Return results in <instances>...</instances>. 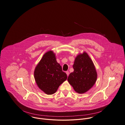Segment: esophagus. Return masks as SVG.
Returning a JSON list of instances; mask_svg holds the SVG:
<instances>
[{"label":"esophagus","mask_w":125,"mask_h":125,"mask_svg":"<svg viewBox=\"0 0 125 125\" xmlns=\"http://www.w3.org/2000/svg\"><path fill=\"white\" fill-rule=\"evenodd\" d=\"M66 74H67V76H68L69 75V72L68 71H66Z\"/></svg>","instance_id":"esophagus-1"}]
</instances>
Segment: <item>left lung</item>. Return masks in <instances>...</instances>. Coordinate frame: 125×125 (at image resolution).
Returning a JSON list of instances; mask_svg holds the SVG:
<instances>
[{
    "instance_id": "left-lung-1",
    "label": "left lung",
    "mask_w": 125,
    "mask_h": 125,
    "mask_svg": "<svg viewBox=\"0 0 125 125\" xmlns=\"http://www.w3.org/2000/svg\"><path fill=\"white\" fill-rule=\"evenodd\" d=\"M73 68L74 71L68 78L69 83L76 92L81 94L87 92L97 80V72L93 61L84 52L76 56Z\"/></svg>"
}]
</instances>
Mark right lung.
<instances>
[{
  "mask_svg": "<svg viewBox=\"0 0 125 125\" xmlns=\"http://www.w3.org/2000/svg\"><path fill=\"white\" fill-rule=\"evenodd\" d=\"M52 51L45 53L34 71L37 86L48 95L55 94L59 86L67 79V75L56 60Z\"/></svg>",
  "mask_w": 125,
  "mask_h": 125,
  "instance_id": "1",
  "label": "right lung"
}]
</instances>
